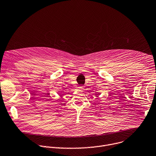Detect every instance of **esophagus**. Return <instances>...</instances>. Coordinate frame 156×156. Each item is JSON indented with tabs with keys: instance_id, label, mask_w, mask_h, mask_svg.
Segmentation results:
<instances>
[{
	"instance_id": "1",
	"label": "esophagus",
	"mask_w": 156,
	"mask_h": 156,
	"mask_svg": "<svg viewBox=\"0 0 156 156\" xmlns=\"http://www.w3.org/2000/svg\"><path fill=\"white\" fill-rule=\"evenodd\" d=\"M79 89L80 90H83V86H79Z\"/></svg>"
}]
</instances>
